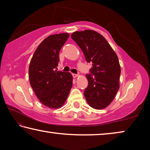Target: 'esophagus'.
I'll use <instances>...</instances> for the list:
<instances>
[{
    "label": "esophagus",
    "instance_id": "obj_1",
    "mask_svg": "<svg viewBox=\"0 0 150 150\" xmlns=\"http://www.w3.org/2000/svg\"><path fill=\"white\" fill-rule=\"evenodd\" d=\"M72 75H73V77H74V78H76V77H79V75L78 74H74V73H73V74H72Z\"/></svg>",
    "mask_w": 150,
    "mask_h": 150
}]
</instances>
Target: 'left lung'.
<instances>
[{
    "mask_svg": "<svg viewBox=\"0 0 150 150\" xmlns=\"http://www.w3.org/2000/svg\"><path fill=\"white\" fill-rule=\"evenodd\" d=\"M71 38L80 47L88 63L91 74L86 75L88 85L85 97L91 107L100 110L110 105L120 87V65L117 55L102 35L87 30L75 32Z\"/></svg>",
    "mask_w": 150,
    "mask_h": 150,
    "instance_id": "left-lung-1",
    "label": "left lung"
}]
</instances>
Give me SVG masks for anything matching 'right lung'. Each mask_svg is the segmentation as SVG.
I'll return each instance as SVG.
<instances>
[{
  "label": "right lung",
  "instance_id": "right-lung-1",
  "mask_svg": "<svg viewBox=\"0 0 150 150\" xmlns=\"http://www.w3.org/2000/svg\"><path fill=\"white\" fill-rule=\"evenodd\" d=\"M69 36L68 33L49 35L35 50L30 63V85L40 103L50 108L62 107L72 87L71 74L57 70L59 51Z\"/></svg>",
  "mask_w": 150,
  "mask_h": 150
}]
</instances>
